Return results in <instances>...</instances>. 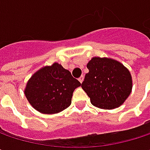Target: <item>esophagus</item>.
Segmentation results:
<instances>
[{
	"label": "esophagus",
	"mask_w": 150,
	"mask_h": 150,
	"mask_svg": "<svg viewBox=\"0 0 150 150\" xmlns=\"http://www.w3.org/2000/svg\"><path fill=\"white\" fill-rule=\"evenodd\" d=\"M83 79H84V76H83V75H81V76L79 77V79H78V80H79V81L81 83V82L83 81Z\"/></svg>",
	"instance_id": "obj_1"
}]
</instances>
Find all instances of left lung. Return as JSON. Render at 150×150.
Returning a JSON list of instances; mask_svg holds the SVG:
<instances>
[{
  "mask_svg": "<svg viewBox=\"0 0 150 150\" xmlns=\"http://www.w3.org/2000/svg\"><path fill=\"white\" fill-rule=\"evenodd\" d=\"M88 73L81 83L91 103L100 108L112 109L122 105L132 89L129 71L119 62L94 57L87 64Z\"/></svg>",
  "mask_w": 150,
  "mask_h": 150,
  "instance_id": "obj_1",
  "label": "left lung"
}]
</instances>
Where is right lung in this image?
<instances>
[{
  "label": "right lung",
  "instance_id": "right-lung-1",
  "mask_svg": "<svg viewBox=\"0 0 150 150\" xmlns=\"http://www.w3.org/2000/svg\"><path fill=\"white\" fill-rule=\"evenodd\" d=\"M81 82L62 65L54 63L38 70L29 79L25 96L37 111L59 113L71 104L73 92Z\"/></svg>",
  "mask_w": 150,
  "mask_h": 150
}]
</instances>
